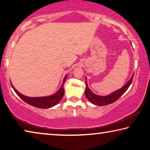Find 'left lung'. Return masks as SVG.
Returning a JSON list of instances; mask_svg holds the SVG:
<instances>
[{"label": "left lung", "instance_id": "obj_1", "mask_svg": "<svg viewBox=\"0 0 150 150\" xmlns=\"http://www.w3.org/2000/svg\"><path fill=\"white\" fill-rule=\"evenodd\" d=\"M133 77L134 74L132 76L130 79L128 81V83H127L123 87H122L120 89L115 91V92H113L112 93L110 94V95L108 96H99L94 94L92 91L88 88L87 83V79H86V88L85 92V96L91 103H92L95 105L105 106L110 105V104L113 103L114 102L117 100L118 98H120L127 90H128V88L130 87L132 82Z\"/></svg>", "mask_w": 150, "mask_h": 150}]
</instances>
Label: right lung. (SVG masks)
Instances as JSON below:
<instances>
[{"instance_id":"add662e5","label":"right lung","mask_w":150,"mask_h":150,"mask_svg":"<svg viewBox=\"0 0 150 150\" xmlns=\"http://www.w3.org/2000/svg\"><path fill=\"white\" fill-rule=\"evenodd\" d=\"M66 78H67V75H66L65 78L63 79L62 86L60 87L59 91H58L56 93L52 96H45V97H28V96H24L18 92L12 85V87L17 95H18L20 98H22L24 102H26V103L29 104V105L37 108H49L59 103L60 102V100H62L63 95H64V88H63V85H64V83L66 81Z\"/></svg>"}]
</instances>
